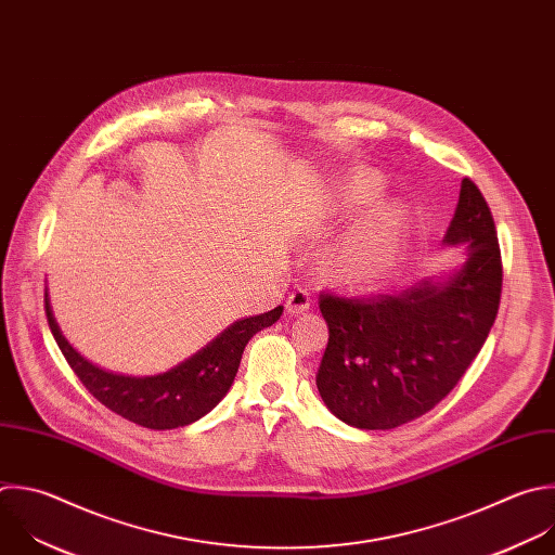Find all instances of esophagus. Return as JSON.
I'll list each match as a JSON object with an SVG mask.
<instances>
[{"mask_svg":"<svg viewBox=\"0 0 555 555\" xmlns=\"http://www.w3.org/2000/svg\"><path fill=\"white\" fill-rule=\"evenodd\" d=\"M309 307H311V298H309V292L302 289V287L294 289V292L289 294L287 302H285V311H287L289 315H300V313H305Z\"/></svg>","mask_w":555,"mask_h":555,"instance_id":"34e87169","label":"esophagus"}]
</instances>
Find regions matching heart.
<instances>
[{
	"label": "heart",
	"instance_id": "1",
	"mask_svg": "<svg viewBox=\"0 0 555 555\" xmlns=\"http://www.w3.org/2000/svg\"><path fill=\"white\" fill-rule=\"evenodd\" d=\"M379 194L367 176H354L335 194V205L367 203ZM403 229L399 209H386L375 220L354 229L326 257V272L344 285H361L379 279L395 259L397 242Z\"/></svg>",
	"mask_w": 555,
	"mask_h": 555
}]
</instances>
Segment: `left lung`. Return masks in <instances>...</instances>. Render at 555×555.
I'll use <instances>...</instances> for the list:
<instances>
[{
	"instance_id": "1",
	"label": "left lung",
	"mask_w": 555,
	"mask_h": 555,
	"mask_svg": "<svg viewBox=\"0 0 555 555\" xmlns=\"http://www.w3.org/2000/svg\"><path fill=\"white\" fill-rule=\"evenodd\" d=\"M444 244L466 261L444 281L399 294L339 298L320 294L328 326L315 386L341 423L395 429L434 410L481 350L501 300V250L492 214L470 178Z\"/></svg>"
}]
</instances>
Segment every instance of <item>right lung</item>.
I'll list each match as a JSON object with an SVG mask.
<instances>
[{"label":"right lung","mask_w":555,"mask_h":555,"mask_svg":"<svg viewBox=\"0 0 555 555\" xmlns=\"http://www.w3.org/2000/svg\"><path fill=\"white\" fill-rule=\"evenodd\" d=\"M46 313L52 335L82 386L111 412L147 429H176L209 414L231 390L246 344L272 326L283 307L244 318L224 328L214 341L171 371L154 377L115 375L85 359L61 333L46 289Z\"/></svg>","instance_id":"1"}]
</instances>
